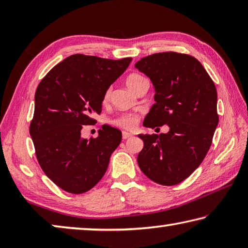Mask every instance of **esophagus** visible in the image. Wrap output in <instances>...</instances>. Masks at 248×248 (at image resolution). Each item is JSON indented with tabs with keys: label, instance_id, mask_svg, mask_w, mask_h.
<instances>
[{
	"label": "esophagus",
	"instance_id": "34e87169",
	"mask_svg": "<svg viewBox=\"0 0 248 248\" xmlns=\"http://www.w3.org/2000/svg\"><path fill=\"white\" fill-rule=\"evenodd\" d=\"M130 137H132V134H131V133L125 132V131H123V138H124V140H125V139H128V138H130Z\"/></svg>",
	"mask_w": 248,
	"mask_h": 248
}]
</instances>
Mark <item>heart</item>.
Wrapping results in <instances>:
<instances>
[{
  "mask_svg": "<svg viewBox=\"0 0 248 248\" xmlns=\"http://www.w3.org/2000/svg\"><path fill=\"white\" fill-rule=\"evenodd\" d=\"M145 81V78L142 77L140 74H130L129 77L125 78V84L132 92L136 91L138 86L140 85L141 82ZM111 96V89H109L105 92L104 97H103V102L106 104L109 102ZM139 123V115L134 114V112H124V114H121L119 116H117L116 118L110 120V124L112 125H116V127L121 128V129H125V130H131L133 128H136V125Z\"/></svg>",
  "mask_w": 248,
  "mask_h": 248,
  "instance_id": "1",
  "label": "heart"
}]
</instances>
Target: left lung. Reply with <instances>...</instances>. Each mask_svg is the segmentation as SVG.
<instances>
[{
    "label": "left lung",
    "instance_id": "obj_1",
    "mask_svg": "<svg viewBox=\"0 0 248 248\" xmlns=\"http://www.w3.org/2000/svg\"><path fill=\"white\" fill-rule=\"evenodd\" d=\"M136 68L148 75L155 87V104L143 125L167 124L170 131L139 134L143 149L138 164L154 183L174 186L199 167L211 146L219 123L217 89L195 57L159 52L142 58Z\"/></svg>",
    "mask_w": 248,
    "mask_h": 248
}]
</instances>
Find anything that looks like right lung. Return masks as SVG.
<instances>
[{
  "instance_id": "obj_1",
  "label": "right lung",
  "mask_w": 248,
  "mask_h": 248,
  "mask_svg": "<svg viewBox=\"0 0 248 248\" xmlns=\"http://www.w3.org/2000/svg\"><path fill=\"white\" fill-rule=\"evenodd\" d=\"M132 58L111 60L72 54L46 74L35 94L29 133L41 170L70 194H83L97 184L121 142V131L104 124L97 138L83 139L84 125L102 112L108 87Z\"/></svg>"
}]
</instances>
